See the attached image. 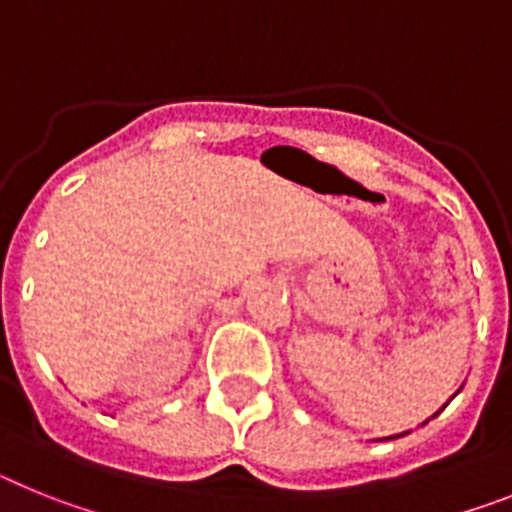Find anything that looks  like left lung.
<instances>
[{
  "label": "left lung",
  "mask_w": 512,
  "mask_h": 512,
  "mask_svg": "<svg viewBox=\"0 0 512 512\" xmlns=\"http://www.w3.org/2000/svg\"><path fill=\"white\" fill-rule=\"evenodd\" d=\"M459 391H461V389H459ZM459 391H456V394H459ZM456 394H453V397H456ZM453 397H451V399H453ZM446 404H448V402H446ZM446 404H443L441 410L435 412L433 417H438V415H441V412L446 410ZM433 417H428V420H433ZM428 420H425V422H428ZM425 422H422V425H425ZM407 433H410V430H404V433H397V435H389V438H381V441H394V438H402V435H407Z\"/></svg>",
  "instance_id": "obj_1"
}]
</instances>
